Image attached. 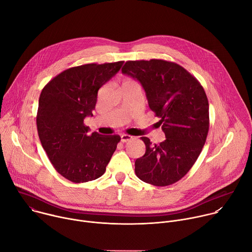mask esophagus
<instances>
[{
    "mask_svg": "<svg viewBox=\"0 0 252 252\" xmlns=\"http://www.w3.org/2000/svg\"><path fill=\"white\" fill-rule=\"evenodd\" d=\"M130 139H132V136L131 135H128V134H122L121 135V140L123 142H127L129 141Z\"/></svg>",
    "mask_w": 252,
    "mask_h": 252,
    "instance_id": "34e87169",
    "label": "esophagus"
}]
</instances>
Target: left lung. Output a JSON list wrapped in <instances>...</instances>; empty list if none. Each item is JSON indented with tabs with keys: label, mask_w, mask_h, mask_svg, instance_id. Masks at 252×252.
Here are the masks:
<instances>
[{
	"label": "left lung",
	"mask_w": 252,
	"mask_h": 252,
	"mask_svg": "<svg viewBox=\"0 0 252 252\" xmlns=\"http://www.w3.org/2000/svg\"><path fill=\"white\" fill-rule=\"evenodd\" d=\"M123 74L138 81L165 134L159 145L142 136L146 154L134 162L136 176L156 187L183 178L196 161L209 128V107L200 83L175 63L127 61Z\"/></svg>",
	"instance_id": "obj_1"
}]
</instances>
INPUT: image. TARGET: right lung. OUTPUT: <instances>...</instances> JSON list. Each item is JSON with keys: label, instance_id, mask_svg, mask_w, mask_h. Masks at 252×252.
I'll list each match as a JSON object with an SVG mask.
<instances>
[{"label": "right lung", "instance_id": "1", "mask_svg": "<svg viewBox=\"0 0 252 252\" xmlns=\"http://www.w3.org/2000/svg\"><path fill=\"white\" fill-rule=\"evenodd\" d=\"M124 62L69 67L43 89L37 114L42 146L55 169L71 183L101 176L121 136L89 133L84 120L93 117L97 92L121 69Z\"/></svg>", "mask_w": 252, "mask_h": 252}]
</instances>
